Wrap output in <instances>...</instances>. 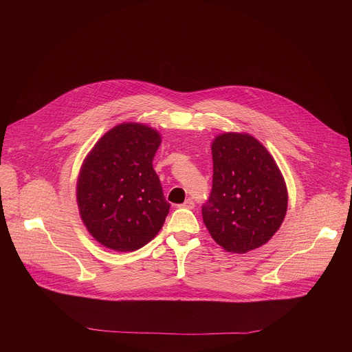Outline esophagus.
Wrapping results in <instances>:
<instances>
[{
	"mask_svg": "<svg viewBox=\"0 0 352 352\" xmlns=\"http://www.w3.org/2000/svg\"><path fill=\"white\" fill-rule=\"evenodd\" d=\"M179 206H181V208H185V209H193V208H195V202H193L192 199H186L185 202H184L182 205H179Z\"/></svg>",
	"mask_w": 352,
	"mask_h": 352,
	"instance_id": "34e87169",
	"label": "esophagus"
}]
</instances>
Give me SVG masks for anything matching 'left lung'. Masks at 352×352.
<instances>
[{"mask_svg": "<svg viewBox=\"0 0 352 352\" xmlns=\"http://www.w3.org/2000/svg\"><path fill=\"white\" fill-rule=\"evenodd\" d=\"M213 185L202 206L212 238L228 252L245 254L280 228L288 195L283 175L255 138L223 133L212 144Z\"/></svg>", "mask_w": 352, "mask_h": 352, "instance_id": "1", "label": "left lung"}]
</instances>
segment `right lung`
I'll use <instances>...</instances> for the list:
<instances>
[{
	"instance_id": "add662e5",
	"label": "right lung",
	"mask_w": 352,
	"mask_h": 352,
	"mask_svg": "<svg viewBox=\"0 0 352 352\" xmlns=\"http://www.w3.org/2000/svg\"><path fill=\"white\" fill-rule=\"evenodd\" d=\"M157 131L122 124L109 131L86 157L78 179V206L102 245L128 252L152 241L170 210L153 159Z\"/></svg>"
}]
</instances>
